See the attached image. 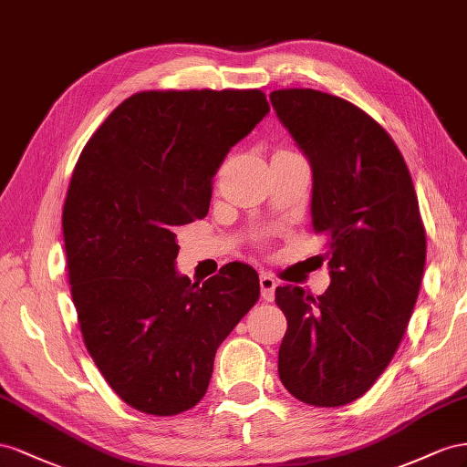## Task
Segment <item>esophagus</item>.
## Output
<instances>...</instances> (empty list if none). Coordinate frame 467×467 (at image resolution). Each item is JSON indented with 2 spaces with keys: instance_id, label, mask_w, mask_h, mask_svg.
I'll use <instances>...</instances> for the list:
<instances>
[{
  "instance_id": "obj_1",
  "label": "esophagus",
  "mask_w": 467,
  "mask_h": 467,
  "mask_svg": "<svg viewBox=\"0 0 467 467\" xmlns=\"http://www.w3.org/2000/svg\"><path fill=\"white\" fill-rule=\"evenodd\" d=\"M275 287H277V282H275V277L272 274H262L260 275V291H262L264 301H274Z\"/></svg>"
}]
</instances>
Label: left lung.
<instances>
[{
    "mask_svg": "<svg viewBox=\"0 0 467 467\" xmlns=\"http://www.w3.org/2000/svg\"><path fill=\"white\" fill-rule=\"evenodd\" d=\"M274 109L313 168L311 215L332 282L313 297L275 287L287 318L277 371L313 407L362 397L389 366L422 282L426 231L405 158L374 117L330 93H270Z\"/></svg>",
    "mask_w": 467,
    "mask_h": 467,
    "instance_id": "1",
    "label": "left lung"
}]
</instances>
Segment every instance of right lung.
Instances as JSON below:
<instances>
[{"instance_id":"1","label":"right lung","mask_w":467,"mask_h":467,"mask_svg":"<svg viewBox=\"0 0 467 467\" xmlns=\"http://www.w3.org/2000/svg\"><path fill=\"white\" fill-rule=\"evenodd\" d=\"M270 103L262 89H150L127 98L79 154L62 209L86 348L146 415L202 401L221 342L260 297L233 262L203 285L178 275L176 229L203 219L213 176Z\"/></svg>"}]
</instances>
